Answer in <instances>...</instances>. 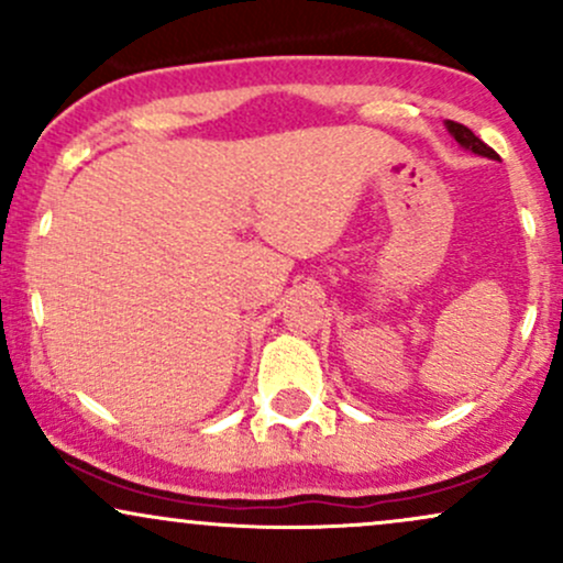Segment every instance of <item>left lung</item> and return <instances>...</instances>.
I'll return each mask as SVG.
<instances>
[{
	"label": "left lung",
	"mask_w": 563,
	"mask_h": 563,
	"mask_svg": "<svg viewBox=\"0 0 563 563\" xmlns=\"http://www.w3.org/2000/svg\"><path fill=\"white\" fill-rule=\"evenodd\" d=\"M448 132L452 134V137H455L457 145L466 147V151H471V153H476V156H484V158H497V153L493 151V147L484 145V142H482L479 137H476V134L471 132L468 126L457 124V121H448Z\"/></svg>",
	"instance_id": "8db88e82"
}]
</instances>
